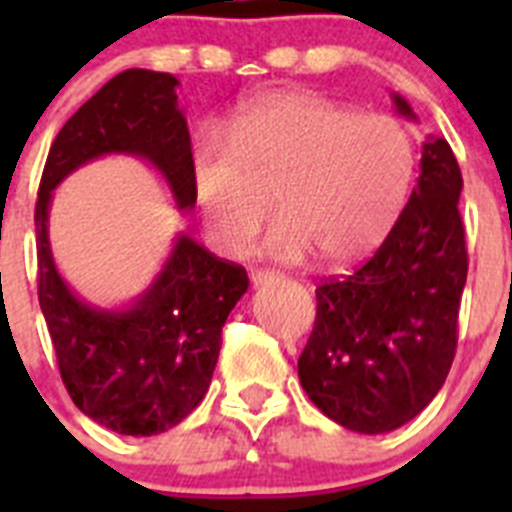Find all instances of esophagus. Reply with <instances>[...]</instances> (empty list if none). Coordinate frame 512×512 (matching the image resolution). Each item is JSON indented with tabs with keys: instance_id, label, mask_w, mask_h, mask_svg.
Listing matches in <instances>:
<instances>
[{
	"instance_id": "1",
	"label": "esophagus",
	"mask_w": 512,
	"mask_h": 512,
	"mask_svg": "<svg viewBox=\"0 0 512 512\" xmlns=\"http://www.w3.org/2000/svg\"><path fill=\"white\" fill-rule=\"evenodd\" d=\"M277 279V271H269V269H253L251 271V282L253 287H261V284H269Z\"/></svg>"
}]
</instances>
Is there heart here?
Wrapping results in <instances>:
<instances>
[{"label": "heart", "instance_id": "1", "mask_svg": "<svg viewBox=\"0 0 512 512\" xmlns=\"http://www.w3.org/2000/svg\"><path fill=\"white\" fill-rule=\"evenodd\" d=\"M415 146L400 120L318 94L279 92L241 104L223 140L192 153V189L212 243L246 256L274 210L264 251L348 264L384 243L408 202Z\"/></svg>", "mask_w": 512, "mask_h": 512}]
</instances>
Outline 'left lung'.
<instances>
[{
	"label": "left lung",
	"instance_id": "1",
	"mask_svg": "<svg viewBox=\"0 0 512 512\" xmlns=\"http://www.w3.org/2000/svg\"><path fill=\"white\" fill-rule=\"evenodd\" d=\"M392 102L418 120L408 99ZM459 194L454 151L431 135L410 202L377 253L315 289L318 315L297 372L307 397L348 431H395L446 382L469 266Z\"/></svg>",
	"mask_w": 512,
	"mask_h": 512
}]
</instances>
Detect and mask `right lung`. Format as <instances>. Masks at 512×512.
<instances>
[{"label":"right lung","instance_id":"add662e5","mask_svg":"<svg viewBox=\"0 0 512 512\" xmlns=\"http://www.w3.org/2000/svg\"><path fill=\"white\" fill-rule=\"evenodd\" d=\"M176 87L179 79L164 71L112 76L53 140L35 205L38 300L61 379L81 413L122 436L164 433L200 405L248 274L182 233L151 287L128 307L89 305L58 274L48 212L53 189L71 171L110 153L143 158L176 207L192 210V143Z\"/></svg>","mask_w":512,"mask_h":512}]
</instances>
